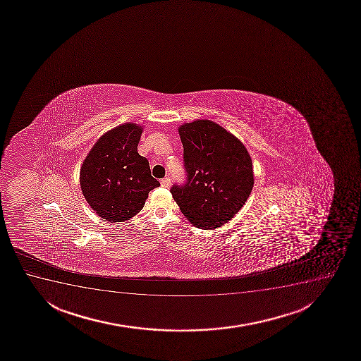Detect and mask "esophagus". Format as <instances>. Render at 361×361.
<instances>
[{
  "label": "esophagus",
  "mask_w": 361,
  "mask_h": 361,
  "mask_svg": "<svg viewBox=\"0 0 361 361\" xmlns=\"http://www.w3.org/2000/svg\"><path fill=\"white\" fill-rule=\"evenodd\" d=\"M161 185L163 187H169L170 186V178H161Z\"/></svg>",
  "instance_id": "34e87169"
}]
</instances>
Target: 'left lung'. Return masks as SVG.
I'll list each match as a JSON object with an SVG mask.
<instances>
[{"instance_id":"obj_1","label":"left lung","mask_w":361,"mask_h":361,"mask_svg":"<svg viewBox=\"0 0 361 361\" xmlns=\"http://www.w3.org/2000/svg\"><path fill=\"white\" fill-rule=\"evenodd\" d=\"M187 183L171 195L192 225L215 229L225 225L249 198L254 187L250 154L238 137L209 121L178 127Z\"/></svg>"}]
</instances>
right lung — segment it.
I'll use <instances>...</instances> for the list:
<instances>
[{
    "instance_id": "add662e5",
    "label": "right lung",
    "mask_w": 361,
    "mask_h": 361,
    "mask_svg": "<svg viewBox=\"0 0 361 361\" xmlns=\"http://www.w3.org/2000/svg\"><path fill=\"white\" fill-rule=\"evenodd\" d=\"M144 128L121 124L94 144L81 170L82 193L98 216L124 222L144 208L149 192L161 183L151 175L149 161L137 153Z\"/></svg>"
}]
</instances>
